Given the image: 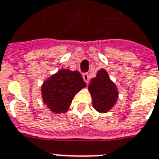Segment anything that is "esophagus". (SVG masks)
<instances>
[{
  "label": "esophagus",
  "instance_id": "34e87169",
  "mask_svg": "<svg viewBox=\"0 0 159 159\" xmlns=\"http://www.w3.org/2000/svg\"><path fill=\"white\" fill-rule=\"evenodd\" d=\"M83 80H84V82L86 83H89V75L88 74V73H84L83 75Z\"/></svg>",
  "mask_w": 159,
  "mask_h": 159
}]
</instances>
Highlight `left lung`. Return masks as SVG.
<instances>
[{
	"label": "left lung",
	"mask_w": 159,
	"mask_h": 159,
	"mask_svg": "<svg viewBox=\"0 0 159 159\" xmlns=\"http://www.w3.org/2000/svg\"><path fill=\"white\" fill-rule=\"evenodd\" d=\"M88 89L93 107L100 113H107L113 108L118 99V89L105 69L99 70L90 81Z\"/></svg>",
	"instance_id": "left-lung-1"
}]
</instances>
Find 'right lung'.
I'll list each match as a JSON object with an SVG mask.
<instances>
[{"mask_svg": "<svg viewBox=\"0 0 159 159\" xmlns=\"http://www.w3.org/2000/svg\"><path fill=\"white\" fill-rule=\"evenodd\" d=\"M86 87L78 70L60 69L42 83V101L53 113H66L75 95Z\"/></svg>", "mask_w": 159, "mask_h": 159, "instance_id": "right-lung-1", "label": "right lung"}]
</instances>
